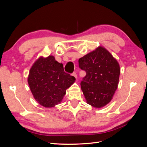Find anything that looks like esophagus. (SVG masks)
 <instances>
[{
    "label": "esophagus",
    "mask_w": 147,
    "mask_h": 147,
    "mask_svg": "<svg viewBox=\"0 0 147 147\" xmlns=\"http://www.w3.org/2000/svg\"><path fill=\"white\" fill-rule=\"evenodd\" d=\"M72 76H74L75 78H77V74L75 73V72H74L73 74H72Z\"/></svg>",
    "instance_id": "esophagus-1"
}]
</instances>
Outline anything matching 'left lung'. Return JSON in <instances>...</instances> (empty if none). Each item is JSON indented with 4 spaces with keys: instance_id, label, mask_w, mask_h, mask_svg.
<instances>
[{
    "instance_id": "1",
    "label": "left lung",
    "mask_w": 147,
    "mask_h": 147,
    "mask_svg": "<svg viewBox=\"0 0 147 147\" xmlns=\"http://www.w3.org/2000/svg\"><path fill=\"white\" fill-rule=\"evenodd\" d=\"M79 67L86 73L81 88L88 104L103 107L112 99L119 83L120 67L117 60L103 47L78 60Z\"/></svg>"
}]
</instances>
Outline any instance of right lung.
I'll return each mask as SVG.
<instances>
[{
    "label": "right lung",
    "instance_id": "1",
    "mask_svg": "<svg viewBox=\"0 0 147 147\" xmlns=\"http://www.w3.org/2000/svg\"><path fill=\"white\" fill-rule=\"evenodd\" d=\"M75 78L64 72L63 64L50 55L40 56L31 67L28 82L35 100L46 108L61 103L66 90L75 82Z\"/></svg>",
    "mask_w": 147,
    "mask_h": 147
}]
</instances>
